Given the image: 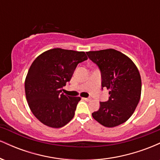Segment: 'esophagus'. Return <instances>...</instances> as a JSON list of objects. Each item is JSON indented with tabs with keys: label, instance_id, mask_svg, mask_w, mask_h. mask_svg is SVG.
Returning <instances> with one entry per match:
<instances>
[{
	"label": "esophagus",
	"instance_id": "1",
	"mask_svg": "<svg viewBox=\"0 0 160 160\" xmlns=\"http://www.w3.org/2000/svg\"><path fill=\"white\" fill-rule=\"evenodd\" d=\"M82 99L85 101H87V102H89V101L91 100V98H82Z\"/></svg>",
	"mask_w": 160,
	"mask_h": 160
}]
</instances>
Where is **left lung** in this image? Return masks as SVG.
I'll list each match as a JSON object with an SVG mask.
<instances>
[{"instance_id": "obj_1", "label": "left lung", "mask_w": 160, "mask_h": 160, "mask_svg": "<svg viewBox=\"0 0 160 160\" xmlns=\"http://www.w3.org/2000/svg\"><path fill=\"white\" fill-rule=\"evenodd\" d=\"M102 73V86L109 90V100L100 102L92 113L97 122L108 128L123 123L133 114L141 93L138 69L127 56L113 49L86 52Z\"/></svg>"}]
</instances>
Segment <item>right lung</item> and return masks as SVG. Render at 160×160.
<instances>
[{"label":"right lung","mask_w":160,"mask_h":160,"mask_svg":"<svg viewBox=\"0 0 160 160\" xmlns=\"http://www.w3.org/2000/svg\"><path fill=\"white\" fill-rule=\"evenodd\" d=\"M85 52L51 49L32 62L25 81V96L34 117L52 128H61L73 119L80 97L62 92L77 65L87 59Z\"/></svg>","instance_id":"right-lung-1"}]
</instances>
